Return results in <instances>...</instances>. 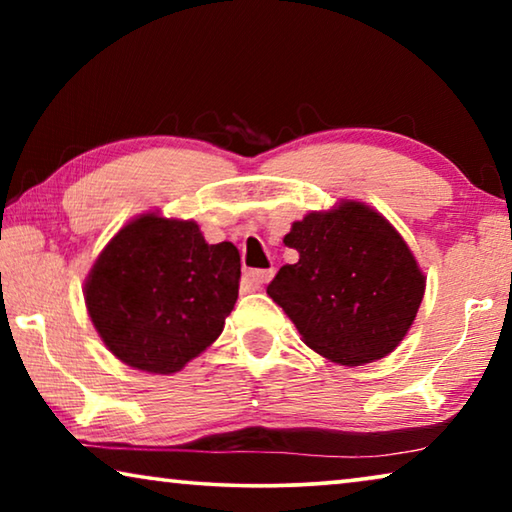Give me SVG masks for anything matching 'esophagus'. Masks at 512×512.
Returning a JSON list of instances; mask_svg holds the SVG:
<instances>
[{
    "instance_id": "esophagus-1",
    "label": "esophagus",
    "mask_w": 512,
    "mask_h": 512,
    "mask_svg": "<svg viewBox=\"0 0 512 512\" xmlns=\"http://www.w3.org/2000/svg\"><path fill=\"white\" fill-rule=\"evenodd\" d=\"M246 277L250 280V284H253L255 289H262L264 284L271 282L273 277V268H266V271H248Z\"/></svg>"
}]
</instances>
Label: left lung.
Returning a JSON list of instances; mask_svg holds the SVG:
<instances>
[{"mask_svg": "<svg viewBox=\"0 0 512 512\" xmlns=\"http://www.w3.org/2000/svg\"><path fill=\"white\" fill-rule=\"evenodd\" d=\"M284 246L300 257L277 271L266 293L320 357L363 366L409 334L427 277L386 216L341 201L293 221Z\"/></svg>", "mask_w": 512, "mask_h": 512, "instance_id": "left-lung-1", "label": "left lung"}]
</instances>
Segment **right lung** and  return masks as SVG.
I'll list each match as a JSON object with an SVG mask.
<instances>
[{
	"mask_svg": "<svg viewBox=\"0 0 512 512\" xmlns=\"http://www.w3.org/2000/svg\"><path fill=\"white\" fill-rule=\"evenodd\" d=\"M239 277L235 244H207L196 221L146 212L101 250L83 296L94 329L121 363L173 375L219 339Z\"/></svg>",
	"mask_w": 512,
	"mask_h": 512,
	"instance_id": "right-lung-1",
	"label": "right lung"
}]
</instances>
